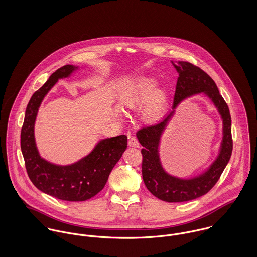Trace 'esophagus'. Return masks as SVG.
I'll use <instances>...</instances> for the list:
<instances>
[{
  "label": "esophagus",
  "mask_w": 257,
  "mask_h": 257,
  "mask_svg": "<svg viewBox=\"0 0 257 257\" xmlns=\"http://www.w3.org/2000/svg\"><path fill=\"white\" fill-rule=\"evenodd\" d=\"M128 146L132 147H140V143L136 137H131L128 139Z\"/></svg>",
  "instance_id": "obj_1"
}]
</instances>
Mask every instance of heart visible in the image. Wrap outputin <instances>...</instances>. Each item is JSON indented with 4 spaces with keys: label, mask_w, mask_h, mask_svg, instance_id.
<instances>
[{
    "label": "heart",
    "mask_w": 257,
    "mask_h": 257,
    "mask_svg": "<svg viewBox=\"0 0 257 257\" xmlns=\"http://www.w3.org/2000/svg\"><path fill=\"white\" fill-rule=\"evenodd\" d=\"M158 82L153 78H145L134 84L123 96V104L133 110L145 106L142 115L146 121L159 119L166 109L168 95L164 90H157Z\"/></svg>",
    "instance_id": "obj_1"
}]
</instances>
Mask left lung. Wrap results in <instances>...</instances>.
Listing matches in <instances>:
<instances>
[{
	"label": "left lung",
	"instance_id": "1",
	"mask_svg": "<svg viewBox=\"0 0 257 257\" xmlns=\"http://www.w3.org/2000/svg\"><path fill=\"white\" fill-rule=\"evenodd\" d=\"M179 74L172 110L159 122L142 127L137 133L144 147L143 179L148 191L156 198L169 202H187L207 194L220 179L232 151L231 117L228 107L221 97L215 81L198 66L187 61H171ZM204 92L214 103L223 119V141L217 159L204 173L190 180L168 175L163 169L158 152L160 138L177 106L186 97Z\"/></svg>",
	"mask_w": 257,
	"mask_h": 257
}]
</instances>
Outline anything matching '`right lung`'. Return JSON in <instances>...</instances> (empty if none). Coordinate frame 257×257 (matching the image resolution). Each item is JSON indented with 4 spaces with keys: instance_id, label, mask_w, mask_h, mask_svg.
<instances>
[{
    "instance_id": "add662e5",
    "label": "right lung",
    "mask_w": 257,
    "mask_h": 257,
    "mask_svg": "<svg viewBox=\"0 0 257 257\" xmlns=\"http://www.w3.org/2000/svg\"><path fill=\"white\" fill-rule=\"evenodd\" d=\"M78 67L65 65L51 74L32 96L21 132V149L31 181L41 192L59 200L80 202L97 195L107 183L110 171L127 146L124 135L102 140L87 156L70 165H56L41 158L35 140L38 108L58 79L69 77Z\"/></svg>"
}]
</instances>
